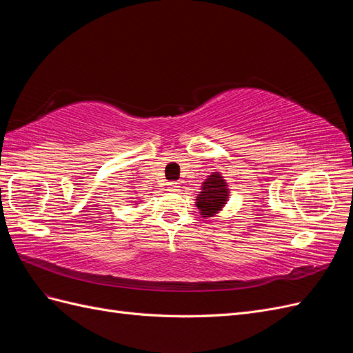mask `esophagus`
I'll list each match as a JSON object with an SVG mask.
<instances>
[{"instance_id":"esophagus-1","label":"esophagus","mask_w":353,"mask_h":353,"mask_svg":"<svg viewBox=\"0 0 353 353\" xmlns=\"http://www.w3.org/2000/svg\"><path fill=\"white\" fill-rule=\"evenodd\" d=\"M168 188L170 191H178L179 190V183H176V181H170V183L168 184Z\"/></svg>"}]
</instances>
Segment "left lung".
I'll use <instances>...</instances> for the list:
<instances>
[{"instance_id":"8db88e82","label":"left lung","mask_w":353,"mask_h":353,"mask_svg":"<svg viewBox=\"0 0 353 353\" xmlns=\"http://www.w3.org/2000/svg\"><path fill=\"white\" fill-rule=\"evenodd\" d=\"M227 183L219 174H212L201 185L200 194L197 196V208L203 218H210L222 209L228 201Z\"/></svg>"}]
</instances>
